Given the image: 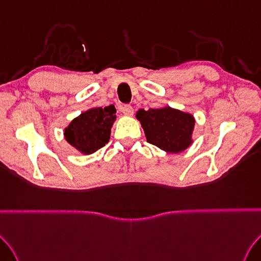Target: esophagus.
I'll return each mask as SVG.
<instances>
[{"label": "esophagus", "instance_id": "34e87169", "mask_svg": "<svg viewBox=\"0 0 261 261\" xmlns=\"http://www.w3.org/2000/svg\"><path fill=\"white\" fill-rule=\"evenodd\" d=\"M122 113H123L125 116H131L134 115V109L130 105H123L121 107Z\"/></svg>", "mask_w": 261, "mask_h": 261}]
</instances>
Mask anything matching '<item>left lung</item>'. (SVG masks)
<instances>
[{
    "label": "left lung",
    "instance_id": "1",
    "mask_svg": "<svg viewBox=\"0 0 261 261\" xmlns=\"http://www.w3.org/2000/svg\"><path fill=\"white\" fill-rule=\"evenodd\" d=\"M136 117L145 131L147 141L162 150L178 154L193 144L196 120L188 112L165 106L139 110Z\"/></svg>",
    "mask_w": 261,
    "mask_h": 261
}]
</instances>
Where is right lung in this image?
<instances>
[{
    "label": "right lung",
    "instance_id": "right-lung-1",
    "mask_svg": "<svg viewBox=\"0 0 261 261\" xmlns=\"http://www.w3.org/2000/svg\"><path fill=\"white\" fill-rule=\"evenodd\" d=\"M113 105L91 107L64 127V139L83 155L94 154L110 140L111 129L116 120Z\"/></svg>",
    "mask_w": 261,
    "mask_h": 261
}]
</instances>
